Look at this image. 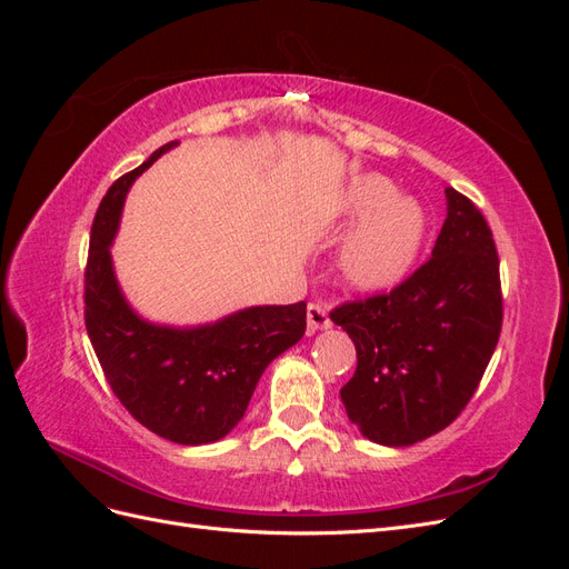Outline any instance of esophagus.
Returning a JSON list of instances; mask_svg holds the SVG:
<instances>
[{"label":"esophagus","mask_w":569,"mask_h":569,"mask_svg":"<svg viewBox=\"0 0 569 569\" xmlns=\"http://www.w3.org/2000/svg\"><path fill=\"white\" fill-rule=\"evenodd\" d=\"M306 318H308V332H318V330H327V327H332L330 313H327V306L325 303H308L306 308Z\"/></svg>","instance_id":"esophagus-1"}]
</instances>
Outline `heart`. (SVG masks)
I'll return each mask as SVG.
<instances>
[{"label": "heart", "instance_id": "heart-1", "mask_svg": "<svg viewBox=\"0 0 569 569\" xmlns=\"http://www.w3.org/2000/svg\"><path fill=\"white\" fill-rule=\"evenodd\" d=\"M339 213L358 226L337 253V274L349 289L385 291L416 268L427 237L420 203L399 197L382 176H356L339 197Z\"/></svg>", "mask_w": 569, "mask_h": 569}]
</instances>
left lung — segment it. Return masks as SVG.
Wrapping results in <instances>:
<instances>
[{
    "label": "left lung",
    "instance_id": "left-lung-1",
    "mask_svg": "<svg viewBox=\"0 0 569 569\" xmlns=\"http://www.w3.org/2000/svg\"><path fill=\"white\" fill-rule=\"evenodd\" d=\"M432 258L387 295L337 306L330 318L356 343L341 401L360 435L410 446L449 427L470 403L501 337L503 297L491 228L446 187Z\"/></svg>",
    "mask_w": 569,
    "mask_h": 569
}]
</instances>
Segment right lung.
I'll return each instance as SVG.
<instances>
[{"label":"right lung","instance_id":"add662e5","mask_svg":"<svg viewBox=\"0 0 569 569\" xmlns=\"http://www.w3.org/2000/svg\"><path fill=\"white\" fill-rule=\"evenodd\" d=\"M178 147L168 142L118 178L92 222L84 268V327L99 366L130 416L168 441L211 443L244 418L270 360L306 332V301L251 306L211 325L166 327L137 316L120 291L111 251L130 184Z\"/></svg>","mask_w":569,"mask_h":569}]
</instances>
